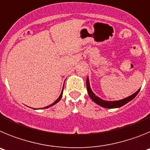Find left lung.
<instances>
[{
  "instance_id": "8db88e82",
  "label": "left lung",
  "mask_w": 150,
  "mask_h": 150,
  "mask_svg": "<svg viewBox=\"0 0 150 150\" xmlns=\"http://www.w3.org/2000/svg\"><path fill=\"white\" fill-rule=\"evenodd\" d=\"M86 87H87V91H88V94L89 95V97L91 98V100H93L95 103H96L97 104L103 107H105V108H117V107H120L122 106L125 105V104H127L128 102H129L130 100H132V99H134L136 97V95L138 94V92L140 91V90H138L137 91H136L134 94L132 95L131 96L128 97V98H125L122 99V100H116V101H107V100H101L100 98H99L98 97H97L95 94L92 92L91 88H90L89 86V82H88V79L87 77L86 79Z\"/></svg>"
}]
</instances>
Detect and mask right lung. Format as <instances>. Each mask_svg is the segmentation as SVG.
Segmentation results:
<instances>
[{"instance_id": "add662e5", "label": "right lung", "mask_w": 150, "mask_h": 150, "mask_svg": "<svg viewBox=\"0 0 150 150\" xmlns=\"http://www.w3.org/2000/svg\"><path fill=\"white\" fill-rule=\"evenodd\" d=\"M62 93H63V90H62V93H61V95H60V96H59V98L58 99H57L56 100H55V102H54L53 104H52L51 105H50V106H47V107H44V108H48L49 107H51V106H52V105H54V104H57V103H58V102L59 101V100H61V98H62Z\"/></svg>"}]
</instances>
